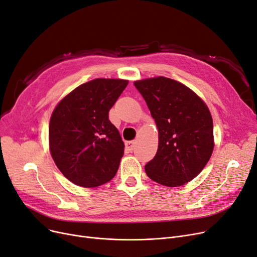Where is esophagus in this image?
Returning a JSON list of instances; mask_svg holds the SVG:
<instances>
[{
    "instance_id": "obj_1",
    "label": "esophagus",
    "mask_w": 257,
    "mask_h": 257,
    "mask_svg": "<svg viewBox=\"0 0 257 257\" xmlns=\"http://www.w3.org/2000/svg\"><path fill=\"white\" fill-rule=\"evenodd\" d=\"M136 144H137V141H129V142H126V149L129 150V151H132L135 149L136 147Z\"/></svg>"
}]
</instances>
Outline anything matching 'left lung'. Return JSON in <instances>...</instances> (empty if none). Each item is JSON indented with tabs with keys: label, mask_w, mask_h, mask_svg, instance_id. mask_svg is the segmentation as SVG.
Instances as JSON below:
<instances>
[{
	"label": "left lung",
	"mask_w": 257,
	"mask_h": 257,
	"mask_svg": "<svg viewBox=\"0 0 257 257\" xmlns=\"http://www.w3.org/2000/svg\"><path fill=\"white\" fill-rule=\"evenodd\" d=\"M135 85L159 132L157 154L145 165L147 176L169 187L192 181L202 172L214 150L210 109L185 84L164 76L137 80Z\"/></svg>",
	"instance_id": "obj_1"
}]
</instances>
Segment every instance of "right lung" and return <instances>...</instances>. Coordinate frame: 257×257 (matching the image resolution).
Returning a JSON list of instances; mask_svg holds the SVG:
<instances>
[{
	"instance_id": "obj_1",
	"label": "right lung",
	"mask_w": 257,
	"mask_h": 257,
	"mask_svg": "<svg viewBox=\"0 0 257 257\" xmlns=\"http://www.w3.org/2000/svg\"><path fill=\"white\" fill-rule=\"evenodd\" d=\"M128 80L96 78L80 84L56 104L49 125L50 153L74 184L92 188L116 175L123 142L109 110Z\"/></svg>"
}]
</instances>
